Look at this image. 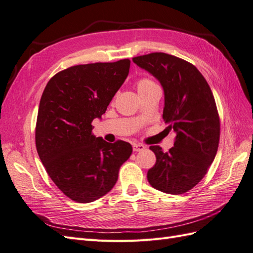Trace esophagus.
Listing matches in <instances>:
<instances>
[{
    "label": "esophagus",
    "instance_id": "34e87169",
    "mask_svg": "<svg viewBox=\"0 0 253 253\" xmlns=\"http://www.w3.org/2000/svg\"><path fill=\"white\" fill-rule=\"evenodd\" d=\"M132 148H133V152H141V151H144L146 146H144L143 144H138V143H134L132 145Z\"/></svg>",
    "mask_w": 253,
    "mask_h": 253
}]
</instances>
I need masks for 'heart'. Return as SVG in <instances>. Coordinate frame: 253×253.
<instances>
[{"mask_svg": "<svg viewBox=\"0 0 253 253\" xmlns=\"http://www.w3.org/2000/svg\"><path fill=\"white\" fill-rule=\"evenodd\" d=\"M135 86H137V90L140 94V93H143V92H145V90H148L153 87H156L157 85L152 80L144 78V79H140L137 82V84H135Z\"/></svg>", "mask_w": 253, "mask_h": 253, "instance_id": "b5f03b06", "label": "heart"}]
</instances>
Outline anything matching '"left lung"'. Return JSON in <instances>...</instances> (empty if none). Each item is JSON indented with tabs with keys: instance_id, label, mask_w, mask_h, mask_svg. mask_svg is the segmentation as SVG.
Instances as JSON below:
<instances>
[{
	"instance_id": "obj_1",
	"label": "left lung",
	"mask_w": 253,
	"mask_h": 253,
	"mask_svg": "<svg viewBox=\"0 0 253 253\" xmlns=\"http://www.w3.org/2000/svg\"><path fill=\"white\" fill-rule=\"evenodd\" d=\"M132 62L161 84L165 130L175 133L168 153L150 147L156 164L147 172L148 183L166 193H185L204 177L218 150L220 122L211 87L196 66L176 56L156 52Z\"/></svg>"
}]
</instances>
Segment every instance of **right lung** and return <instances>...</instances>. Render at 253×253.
I'll list each match as a JSON object with an SVG mask.
<instances>
[{
  "label": "right lung",
  "mask_w": 253,
  "mask_h": 253,
  "mask_svg": "<svg viewBox=\"0 0 253 253\" xmlns=\"http://www.w3.org/2000/svg\"><path fill=\"white\" fill-rule=\"evenodd\" d=\"M128 59L77 65L51 78L42 95L36 148L51 179L68 198L88 203L111 190L132 146L92 134L129 74Z\"/></svg>",
  "instance_id": "right-lung-1"
}]
</instances>
